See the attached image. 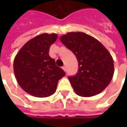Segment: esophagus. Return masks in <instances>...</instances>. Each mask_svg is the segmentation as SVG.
Masks as SVG:
<instances>
[{"mask_svg":"<svg viewBox=\"0 0 127 127\" xmlns=\"http://www.w3.org/2000/svg\"><path fill=\"white\" fill-rule=\"evenodd\" d=\"M62 68H63V70L64 71H66V66H64L62 67Z\"/></svg>","mask_w":127,"mask_h":127,"instance_id":"esophagus-1","label":"esophagus"}]
</instances>
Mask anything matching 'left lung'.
<instances>
[{
  "mask_svg": "<svg viewBox=\"0 0 127 127\" xmlns=\"http://www.w3.org/2000/svg\"><path fill=\"white\" fill-rule=\"evenodd\" d=\"M61 42L76 55L78 71L68 79L77 95L91 97L100 93L114 75L113 59L97 39L83 32H68Z\"/></svg>",
  "mask_w": 127,
  "mask_h": 127,
  "instance_id": "8db88e82",
  "label": "left lung"
}]
</instances>
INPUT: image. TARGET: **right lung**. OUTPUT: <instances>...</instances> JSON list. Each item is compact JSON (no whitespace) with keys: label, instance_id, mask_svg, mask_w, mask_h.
Segmentation results:
<instances>
[{"label":"right lung","instance_id":"obj_1","mask_svg":"<svg viewBox=\"0 0 127 127\" xmlns=\"http://www.w3.org/2000/svg\"><path fill=\"white\" fill-rule=\"evenodd\" d=\"M57 37L54 33L39 34L28 41L15 57V78L22 89L32 96L46 97L53 95L59 80L66 74L49 55V48Z\"/></svg>","mask_w":127,"mask_h":127}]
</instances>
